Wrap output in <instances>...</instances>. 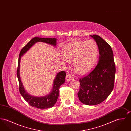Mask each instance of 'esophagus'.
Listing matches in <instances>:
<instances>
[{"mask_svg":"<svg viewBox=\"0 0 131 131\" xmlns=\"http://www.w3.org/2000/svg\"><path fill=\"white\" fill-rule=\"evenodd\" d=\"M72 79H74V77L72 75H70L69 73H67L66 75V81H70Z\"/></svg>","mask_w":131,"mask_h":131,"instance_id":"esophagus-1","label":"esophagus"}]
</instances>
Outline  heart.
<instances>
[{
  "label": "heart",
  "instance_id": "b5f03b06",
  "mask_svg": "<svg viewBox=\"0 0 131 131\" xmlns=\"http://www.w3.org/2000/svg\"><path fill=\"white\" fill-rule=\"evenodd\" d=\"M98 47L96 42L75 41L69 44L63 51L65 62H73V68L79 74H84L93 67L97 61Z\"/></svg>",
  "mask_w": 131,
  "mask_h": 131
}]
</instances>
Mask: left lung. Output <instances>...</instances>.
Masks as SVG:
<instances>
[{"instance_id": "8db88e82", "label": "left lung", "mask_w": 131, "mask_h": 131, "mask_svg": "<svg viewBox=\"0 0 131 131\" xmlns=\"http://www.w3.org/2000/svg\"><path fill=\"white\" fill-rule=\"evenodd\" d=\"M98 46L99 58L97 65L85 76L80 79L78 96L83 104L93 106L106 100L114 87L115 65L110 45L97 35L91 36Z\"/></svg>"}]
</instances>
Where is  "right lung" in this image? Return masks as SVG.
Instances as JSON below:
<instances>
[{"mask_svg":"<svg viewBox=\"0 0 131 131\" xmlns=\"http://www.w3.org/2000/svg\"><path fill=\"white\" fill-rule=\"evenodd\" d=\"M56 38H45L34 37L31 41L25 45L20 50L18 60V65L17 70V75L18 78L19 82V92L25 100L28 103L30 106L40 109H47L53 106L56 102L59 96V89L61 85L64 83L66 79V72L61 71L57 74L54 81V84L52 91L49 95L42 97H33L27 93L23 85L19 75V65L20 57L29 50L31 47L38 42H44L47 44L56 46Z\"/></svg>","mask_w":131,"mask_h":131,"instance_id":"right-lung-1","label":"right lung"}]
</instances>
